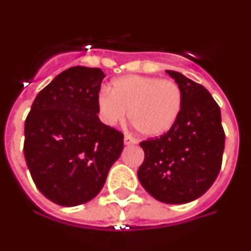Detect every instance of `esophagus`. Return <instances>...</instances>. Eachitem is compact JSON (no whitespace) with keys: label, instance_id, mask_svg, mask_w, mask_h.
Returning <instances> with one entry per match:
<instances>
[{"label":"esophagus","instance_id":"34e87169","mask_svg":"<svg viewBox=\"0 0 251 251\" xmlns=\"http://www.w3.org/2000/svg\"><path fill=\"white\" fill-rule=\"evenodd\" d=\"M124 145L126 146H130V145H137V141L134 138L129 136L124 137Z\"/></svg>","mask_w":251,"mask_h":251}]
</instances>
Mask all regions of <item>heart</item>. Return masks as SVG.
<instances>
[{
    "mask_svg": "<svg viewBox=\"0 0 251 251\" xmlns=\"http://www.w3.org/2000/svg\"><path fill=\"white\" fill-rule=\"evenodd\" d=\"M183 104L181 86L171 79L127 75L112 81L99 92V118L106 126L129 121L142 136L161 137L174 127Z\"/></svg>",
    "mask_w": 251,
    "mask_h": 251,
    "instance_id": "b5f03b06",
    "label": "heart"
}]
</instances>
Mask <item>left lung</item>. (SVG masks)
<instances>
[{
  "mask_svg": "<svg viewBox=\"0 0 251 251\" xmlns=\"http://www.w3.org/2000/svg\"><path fill=\"white\" fill-rule=\"evenodd\" d=\"M166 73L182 89V110L166 134L141 142L145 161L137 175L151 196L178 205L199 199L215 182L223 162L225 133L220 106L207 89L181 73Z\"/></svg>",
  "mask_w": 251,
  "mask_h": 251,
  "instance_id": "obj_1",
  "label": "left lung"
}]
</instances>
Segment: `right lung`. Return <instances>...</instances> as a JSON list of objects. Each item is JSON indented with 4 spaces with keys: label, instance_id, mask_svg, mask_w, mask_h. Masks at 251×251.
Segmentation results:
<instances>
[{
    "label": "right lung",
    "instance_id": "obj_1",
    "mask_svg": "<svg viewBox=\"0 0 251 251\" xmlns=\"http://www.w3.org/2000/svg\"><path fill=\"white\" fill-rule=\"evenodd\" d=\"M104 77L99 68H69L36 95L26 118V165L40 192L60 206L94 199L123 151V134L98 117Z\"/></svg>",
    "mask_w": 251,
    "mask_h": 251
}]
</instances>
